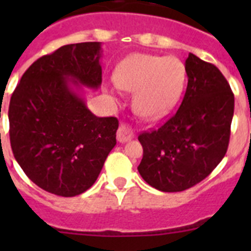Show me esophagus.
I'll use <instances>...</instances> for the list:
<instances>
[{"label": "esophagus", "instance_id": "esophagus-1", "mask_svg": "<svg viewBox=\"0 0 251 251\" xmlns=\"http://www.w3.org/2000/svg\"><path fill=\"white\" fill-rule=\"evenodd\" d=\"M133 137H134V134H133V130L130 127L126 126V124H122L121 127L118 128V132H117V139H118V142H121V143L130 141Z\"/></svg>", "mask_w": 251, "mask_h": 251}]
</instances>
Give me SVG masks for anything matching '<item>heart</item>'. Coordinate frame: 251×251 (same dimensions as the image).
<instances>
[{
  "label": "heart",
  "instance_id": "obj_1",
  "mask_svg": "<svg viewBox=\"0 0 251 251\" xmlns=\"http://www.w3.org/2000/svg\"><path fill=\"white\" fill-rule=\"evenodd\" d=\"M113 79L119 89L134 93V112L154 121L165 117L177 103L185 86L186 70L175 56L137 52L117 65Z\"/></svg>",
  "mask_w": 251,
  "mask_h": 251
}]
</instances>
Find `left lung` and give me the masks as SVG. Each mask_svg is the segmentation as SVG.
<instances>
[{
	"label": "left lung",
	"mask_w": 251,
	"mask_h": 251,
	"mask_svg": "<svg viewBox=\"0 0 251 251\" xmlns=\"http://www.w3.org/2000/svg\"><path fill=\"white\" fill-rule=\"evenodd\" d=\"M188 77L178 110L158 129L139 134L138 172L163 192L185 191L211 174L225 156L234 115V94L215 65L188 54Z\"/></svg>",
	"instance_id": "8db88e82"
}]
</instances>
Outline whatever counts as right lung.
Returning a JSON list of instances; mask_svg holds the SVG:
<instances>
[{"instance_id":"right-lung-1","label":"right lung","mask_w":251,"mask_h":251,"mask_svg":"<svg viewBox=\"0 0 251 251\" xmlns=\"http://www.w3.org/2000/svg\"><path fill=\"white\" fill-rule=\"evenodd\" d=\"M101 44L61 46L22 75L8 108L13 156L45 191L73 197L97 181L114 148L118 119L97 117L81 85L101 84Z\"/></svg>"}]
</instances>
